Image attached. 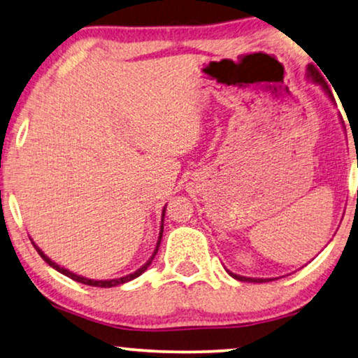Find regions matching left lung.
Returning a JSON list of instances; mask_svg holds the SVG:
<instances>
[{
  "label": "left lung",
  "instance_id": "obj_1",
  "mask_svg": "<svg viewBox=\"0 0 358 358\" xmlns=\"http://www.w3.org/2000/svg\"><path fill=\"white\" fill-rule=\"evenodd\" d=\"M307 77L312 80V82H315V83H320L322 85V88L324 90V93H327L328 96H329V99L331 101H334V98H333V94H331V92H329L328 90V87H327V83L323 82V77L320 76L318 73V71L313 66H308L307 67ZM344 124V122H343ZM228 271V275H231L234 280H238V281H248V282H265V281H271V278H249V276H241V275H236V273H233V271H230V270H227Z\"/></svg>",
  "mask_w": 358,
  "mask_h": 358
}]
</instances>
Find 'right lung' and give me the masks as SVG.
<instances>
[{"instance_id":"1","label":"right lung","mask_w":358,"mask_h":358,"mask_svg":"<svg viewBox=\"0 0 358 358\" xmlns=\"http://www.w3.org/2000/svg\"><path fill=\"white\" fill-rule=\"evenodd\" d=\"M165 209H167V207H164V210H162V223H161V231H159V239H157V244H156V249H154V252H152V255H151V259L148 260V262L143 265V266H140V268H138L136 271H133V273H130V275H127V276H122V278H114V280H90V278H85V276H82V275H77V273H72L71 270H67V268H64V266H61V265H57L56 262H52V260L48 257V255L43 252V250L36 246V244L34 243V239H30L31 241V244H34V248L36 249V252H38L40 255H41V259L45 260V262L50 265V266H52V268L55 270H57L59 271V273H62V275H66V276H69V278H72L73 281H78V282H83V285H87V286H98V287H112V286H119V285H124V282H128V281H131V280H135V278H138V276H140L141 273H145V271L148 270V266L151 265V262H152V259L156 257V254H157V250H159V246H161V239H162V233H164V215H165Z\"/></svg>"}]
</instances>
